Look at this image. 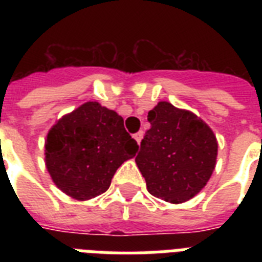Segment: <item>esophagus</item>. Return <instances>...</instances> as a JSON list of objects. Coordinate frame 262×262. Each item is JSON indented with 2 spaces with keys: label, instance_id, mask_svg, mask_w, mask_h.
<instances>
[{
  "label": "esophagus",
  "instance_id": "34e87169",
  "mask_svg": "<svg viewBox=\"0 0 262 262\" xmlns=\"http://www.w3.org/2000/svg\"><path fill=\"white\" fill-rule=\"evenodd\" d=\"M143 136H144V133L140 130V132H137V133H135V135H133V137H135L136 141L140 144V141H141V139H143Z\"/></svg>",
  "mask_w": 262,
  "mask_h": 262
}]
</instances>
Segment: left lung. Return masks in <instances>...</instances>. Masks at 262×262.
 <instances>
[{
    "label": "left lung",
    "instance_id": "obj_1",
    "mask_svg": "<svg viewBox=\"0 0 262 262\" xmlns=\"http://www.w3.org/2000/svg\"><path fill=\"white\" fill-rule=\"evenodd\" d=\"M151 129L140 144L136 163L152 195L181 204L194 197L211 178L217 141L193 113L159 102L148 113Z\"/></svg>",
    "mask_w": 262,
    "mask_h": 262
}]
</instances>
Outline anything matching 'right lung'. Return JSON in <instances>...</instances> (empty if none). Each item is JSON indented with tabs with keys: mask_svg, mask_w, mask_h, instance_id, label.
I'll use <instances>...</instances> for the list:
<instances>
[{
	"mask_svg": "<svg viewBox=\"0 0 262 262\" xmlns=\"http://www.w3.org/2000/svg\"><path fill=\"white\" fill-rule=\"evenodd\" d=\"M46 167L63 193L90 200L110 187L117 168L136 155L139 145L115 111L87 102L51 127Z\"/></svg>",
	"mask_w": 262,
	"mask_h": 262,
	"instance_id": "obj_1",
	"label": "right lung"
}]
</instances>
